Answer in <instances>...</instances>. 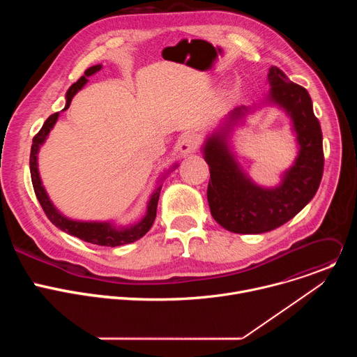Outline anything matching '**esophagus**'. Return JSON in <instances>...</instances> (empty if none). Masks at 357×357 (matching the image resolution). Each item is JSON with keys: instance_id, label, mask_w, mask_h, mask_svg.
Segmentation results:
<instances>
[{"instance_id": "1", "label": "esophagus", "mask_w": 357, "mask_h": 357, "mask_svg": "<svg viewBox=\"0 0 357 357\" xmlns=\"http://www.w3.org/2000/svg\"><path fill=\"white\" fill-rule=\"evenodd\" d=\"M200 138L196 135V134H189V135H185L181 142H179V149L183 155L186 154H190V152H195L199 149L200 146Z\"/></svg>"}]
</instances>
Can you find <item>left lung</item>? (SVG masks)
I'll return each instance as SVG.
<instances>
[{"label":"left lung","instance_id":"left-lung-1","mask_svg":"<svg viewBox=\"0 0 357 357\" xmlns=\"http://www.w3.org/2000/svg\"><path fill=\"white\" fill-rule=\"evenodd\" d=\"M268 100L292 120L299 144L298 157L282 183L266 189L252 183L240 169L226 142L230 126L245 116L244 106L231 112L225 128L208 138L203 154L211 168L208 202L213 219L226 230L240 234L271 231L298 215L315 196L324 174V146L319 120L314 114L307 89L291 82L277 66L268 72Z\"/></svg>","mask_w":357,"mask_h":357}]
</instances>
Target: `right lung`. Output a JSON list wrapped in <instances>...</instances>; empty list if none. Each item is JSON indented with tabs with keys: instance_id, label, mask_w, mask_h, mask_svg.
Here are the masks:
<instances>
[{
	"instance_id": "add662e5",
	"label": "right lung",
	"mask_w": 357,
	"mask_h": 357,
	"mask_svg": "<svg viewBox=\"0 0 357 357\" xmlns=\"http://www.w3.org/2000/svg\"><path fill=\"white\" fill-rule=\"evenodd\" d=\"M100 69H101V65H96V66L89 68L84 72V76H82L76 83H73L69 87V90L66 93V107L63 110L69 109L73 96L87 83V77L94 75ZM58 117H59V113H55L52 116H49L47 120L43 123L42 128L39 130V132L32 139L31 157H29V169H31V179H32L33 190H35V195H36V197L40 203V206H42L45 215L47 216V219L52 222L56 227H59L62 231H65L70 236L79 237L80 240L91 243V244L105 245V247H117V245L134 243L138 238H141L142 236H145V233L151 229V226H152V223H154L155 216H157L158 199H160V192H161V188H162L161 185L154 190V193L151 195V199H149L148 206H146V215L144 216V219L141 222H138L137 225L130 226V227L117 229L112 223H106V222L101 223V222L70 220V219L65 218L62 213H59L56 211V208L54 206V203L50 202L45 188L42 186V182H40V178H39L38 151H39V146L45 142L49 131L52 130V127L55 126Z\"/></svg>"
}]
</instances>
